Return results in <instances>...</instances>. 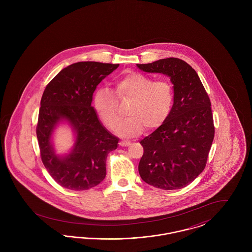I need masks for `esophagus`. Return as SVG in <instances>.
<instances>
[{
    "instance_id": "esophagus-1",
    "label": "esophagus",
    "mask_w": 252,
    "mask_h": 252,
    "mask_svg": "<svg viewBox=\"0 0 252 252\" xmlns=\"http://www.w3.org/2000/svg\"><path fill=\"white\" fill-rule=\"evenodd\" d=\"M130 142L129 141H121L119 144H120L121 146H128V145H130Z\"/></svg>"
}]
</instances>
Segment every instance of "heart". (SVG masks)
Instances as JSON below:
<instances>
[{"label":"heart","mask_w":252,"mask_h":252,"mask_svg":"<svg viewBox=\"0 0 252 252\" xmlns=\"http://www.w3.org/2000/svg\"><path fill=\"white\" fill-rule=\"evenodd\" d=\"M116 98H114V97ZM130 101L126 113L129 117L120 120L117 101ZM175 102L174 87L165 79L155 80L139 72H126L116 78L111 90L101 88L94 96L96 113L109 127L121 136L131 137L160 126L170 116Z\"/></svg>","instance_id":"b5f03b06"}]
</instances>
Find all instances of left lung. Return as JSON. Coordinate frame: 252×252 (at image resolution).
<instances>
[{"label":"left lung","instance_id":"obj_1","mask_svg":"<svg viewBox=\"0 0 252 252\" xmlns=\"http://www.w3.org/2000/svg\"><path fill=\"white\" fill-rule=\"evenodd\" d=\"M137 67L168 75L175 91L167 120L140 143L144 147L140 176L156 188L181 189L195 180L207 163L215 137L210 98L198 74L182 60L169 58Z\"/></svg>","mask_w":252,"mask_h":252}]
</instances>
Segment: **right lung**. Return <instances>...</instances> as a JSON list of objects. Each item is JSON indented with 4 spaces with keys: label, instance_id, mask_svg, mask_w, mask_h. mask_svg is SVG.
<instances>
[{
    "label": "right lung",
    "instance_id": "obj_1",
    "mask_svg": "<svg viewBox=\"0 0 252 252\" xmlns=\"http://www.w3.org/2000/svg\"><path fill=\"white\" fill-rule=\"evenodd\" d=\"M119 64L82 61L61 70L49 83L41 97L36 137L41 160L60 186L72 191L89 190L105 179L108 153L119 139L101 124L92 107L93 94L107 75ZM67 121L76 134L72 151L57 156L51 135L61 121Z\"/></svg>",
    "mask_w": 252,
    "mask_h": 252
}]
</instances>
